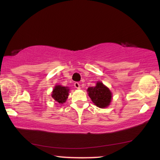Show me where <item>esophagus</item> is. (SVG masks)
Here are the masks:
<instances>
[{
	"instance_id": "esophagus-1",
	"label": "esophagus",
	"mask_w": 160,
	"mask_h": 160,
	"mask_svg": "<svg viewBox=\"0 0 160 160\" xmlns=\"http://www.w3.org/2000/svg\"><path fill=\"white\" fill-rule=\"evenodd\" d=\"M74 87L76 89H80V84L78 82H75L74 83Z\"/></svg>"
}]
</instances>
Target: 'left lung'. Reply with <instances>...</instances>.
Returning <instances> with one entry per match:
<instances>
[{
	"label": "left lung",
	"mask_w": 160,
	"mask_h": 160,
	"mask_svg": "<svg viewBox=\"0 0 160 160\" xmlns=\"http://www.w3.org/2000/svg\"><path fill=\"white\" fill-rule=\"evenodd\" d=\"M87 92L92 101L99 108H106L110 104L111 92L102 82H98L95 87H89Z\"/></svg>",
	"instance_id": "1"
}]
</instances>
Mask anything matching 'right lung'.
Wrapping results in <instances>:
<instances>
[{"label": "right lung", "instance_id": "obj_1", "mask_svg": "<svg viewBox=\"0 0 160 160\" xmlns=\"http://www.w3.org/2000/svg\"><path fill=\"white\" fill-rule=\"evenodd\" d=\"M68 92L69 89H68V87L58 85V86L54 87V89H53L52 97L59 103H63V102L66 101L68 96Z\"/></svg>", "mask_w": 160, "mask_h": 160}]
</instances>
